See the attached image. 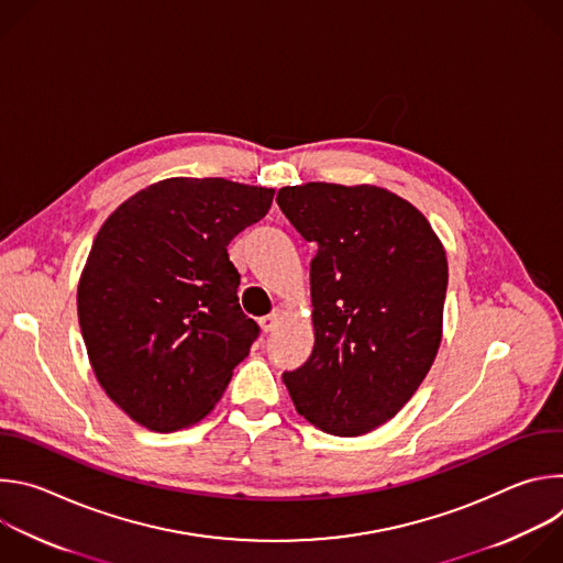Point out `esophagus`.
Masks as SVG:
<instances>
[{"label": "esophagus", "mask_w": 563, "mask_h": 563, "mask_svg": "<svg viewBox=\"0 0 563 563\" xmlns=\"http://www.w3.org/2000/svg\"><path fill=\"white\" fill-rule=\"evenodd\" d=\"M280 316H283V311H280V309H274L272 313L263 316V318H261V328H263V332H274V330L278 328V323H280Z\"/></svg>", "instance_id": "1"}]
</instances>
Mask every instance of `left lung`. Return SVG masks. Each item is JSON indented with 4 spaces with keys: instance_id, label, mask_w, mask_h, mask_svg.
Listing matches in <instances>:
<instances>
[{
    "instance_id": "obj_1",
    "label": "left lung",
    "mask_w": 563,
    "mask_h": 563,
    "mask_svg": "<svg viewBox=\"0 0 563 563\" xmlns=\"http://www.w3.org/2000/svg\"><path fill=\"white\" fill-rule=\"evenodd\" d=\"M276 202L318 245L313 350L283 380L311 426L367 434L408 404L437 358L445 250L417 207L380 187L307 183L283 187Z\"/></svg>"
}]
</instances>
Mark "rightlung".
<instances>
[{
    "mask_svg": "<svg viewBox=\"0 0 563 563\" xmlns=\"http://www.w3.org/2000/svg\"><path fill=\"white\" fill-rule=\"evenodd\" d=\"M274 189L169 178L124 200L77 285L91 367L113 404L153 432L205 419L258 339L227 245L265 218Z\"/></svg>",
    "mask_w": 563,
    "mask_h": 563,
    "instance_id": "1",
    "label": "right lung"
}]
</instances>
